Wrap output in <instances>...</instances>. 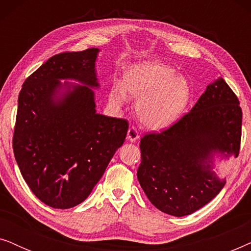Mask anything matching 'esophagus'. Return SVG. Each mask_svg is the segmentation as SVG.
Segmentation results:
<instances>
[{
    "label": "esophagus",
    "instance_id": "1",
    "mask_svg": "<svg viewBox=\"0 0 251 251\" xmlns=\"http://www.w3.org/2000/svg\"><path fill=\"white\" fill-rule=\"evenodd\" d=\"M126 139H128L129 142H131V143H135L139 139V132H138V130L135 128V126H131V128H129L128 135H126Z\"/></svg>",
    "mask_w": 251,
    "mask_h": 251
}]
</instances>
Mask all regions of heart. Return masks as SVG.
<instances>
[{"label": "heart", "instance_id": "1", "mask_svg": "<svg viewBox=\"0 0 251 251\" xmlns=\"http://www.w3.org/2000/svg\"><path fill=\"white\" fill-rule=\"evenodd\" d=\"M126 91L136 98L139 121L152 130H163L181 118L192 99L187 78L160 61L150 60L128 67L123 74V85L113 84L109 99L116 105L126 100Z\"/></svg>", "mask_w": 251, "mask_h": 251}]
</instances>
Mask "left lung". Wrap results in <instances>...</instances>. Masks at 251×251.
<instances>
[{"label":"left lung","mask_w":251,"mask_h":251,"mask_svg":"<svg viewBox=\"0 0 251 251\" xmlns=\"http://www.w3.org/2000/svg\"><path fill=\"white\" fill-rule=\"evenodd\" d=\"M222 77L212 82L187 114L162 132L140 140L139 184L151 203L181 217L209 203L225 186L215 156L238 157L242 111Z\"/></svg>","instance_id":"8db88e82"}]
</instances>
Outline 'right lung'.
I'll return each instance as SVG.
<instances>
[{
	"instance_id": "add662e5",
	"label": "right lung",
	"mask_w": 251,
	"mask_h": 251,
	"mask_svg": "<svg viewBox=\"0 0 251 251\" xmlns=\"http://www.w3.org/2000/svg\"><path fill=\"white\" fill-rule=\"evenodd\" d=\"M98 52L91 48L49 58L19 92L13 153L27 185L49 207L83 202L126 139V120L96 112Z\"/></svg>"
}]
</instances>
